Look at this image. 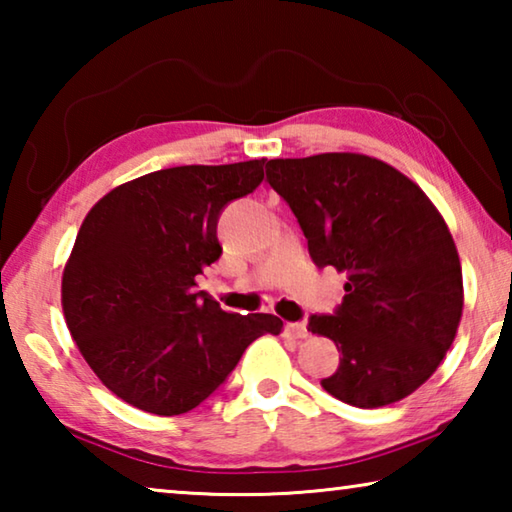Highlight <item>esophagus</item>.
I'll return each mask as SVG.
<instances>
[{"label": "esophagus", "instance_id": "1", "mask_svg": "<svg viewBox=\"0 0 512 512\" xmlns=\"http://www.w3.org/2000/svg\"><path fill=\"white\" fill-rule=\"evenodd\" d=\"M287 334L293 339H307V325L305 323H287Z\"/></svg>", "mask_w": 512, "mask_h": 512}]
</instances>
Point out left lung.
<instances>
[{"mask_svg": "<svg viewBox=\"0 0 512 512\" xmlns=\"http://www.w3.org/2000/svg\"><path fill=\"white\" fill-rule=\"evenodd\" d=\"M316 266L345 273L334 316L309 329L341 352L320 381L359 409L404 400L427 381L456 339L463 271L443 214L391 164L363 153H320L266 164Z\"/></svg>", "mask_w": 512, "mask_h": 512, "instance_id": "obj_1", "label": "left lung"}]
</instances>
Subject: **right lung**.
<instances>
[{
	"label": "right lung",
	"instance_id": "right-lung-1",
	"mask_svg": "<svg viewBox=\"0 0 512 512\" xmlns=\"http://www.w3.org/2000/svg\"><path fill=\"white\" fill-rule=\"evenodd\" d=\"M266 160L146 173L94 203L60 284L65 323L103 386L135 409L180 415L207 400L273 314H228L196 275L221 257L216 221L264 180Z\"/></svg>",
	"mask_w": 512,
	"mask_h": 512
}]
</instances>
